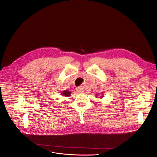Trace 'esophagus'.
<instances>
[{
  "label": "esophagus",
  "mask_w": 157,
  "mask_h": 157,
  "mask_svg": "<svg viewBox=\"0 0 157 157\" xmlns=\"http://www.w3.org/2000/svg\"><path fill=\"white\" fill-rule=\"evenodd\" d=\"M76 91H77V92H78V93H81V92H83V91H84V90H83V88L82 87H78L76 88Z\"/></svg>",
  "instance_id": "esophagus-1"
}]
</instances>
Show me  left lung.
I'll return each instance as SVG.
<instances>
[{
  "mask_svg": "<svg viewBox=\"0 0 157 157\" xmlns=\"http://www.w3.org/2000/svg\"><path fill=\"white\" fill-rule=\"evenodd\" d=\"M104 92H102V96H101V99H102V98L104 97V96H103V94H104ZM98 94H96V98H98Z\"/></svg>",
  "mask_w": 157,
  "mask_h": 157,
  "instance_id": "obj_1",
  "label": "left lung"
}]
</instances>
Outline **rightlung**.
I'll list each match as a JSON object with an SVG mask.
<instances>
[{
  "label": "right lung",
  "instance_id": "obj_1",
  "mask_svg": "<svg viewBox=\"0 0 157 157\" xmlns=\"http://www.w3.org/2000/svg\"><path fill=\"white\" fill-rule=\"evenodd\" d=\"M61 95L63 96H66V97H69L71 93V91H69L68 90H64L63 91H61Z\"/></svg>",
  "mask_w": 157,
  "mask_h": 157
}]
</instances>
